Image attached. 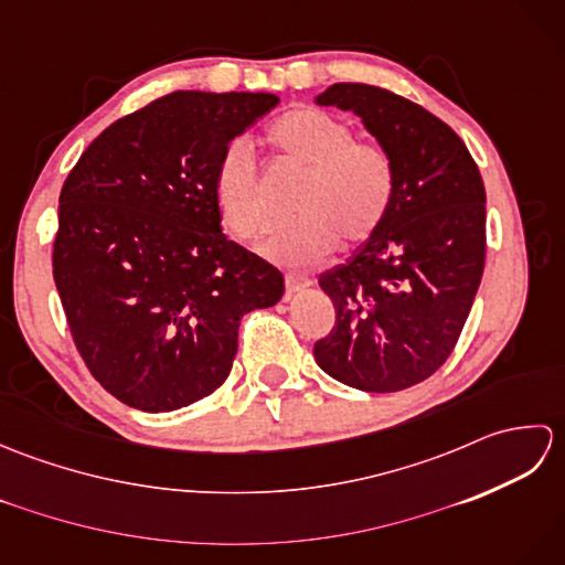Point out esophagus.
<instances>
[{"instance_id":"34e87169","label":"esophagus","mask_w":565,"mask_h":565,"mask_svg":"<svg viewBox=\"0 0 565 565\" xmlns=\"http://www.w3.org/2000/svg\"><path fill=\"white\" fill-rule=\"evenodd\" d=\"M284 281H286V291H289V294L308 289V286L313 284V279H310V276H306V274H286Z\"/></svg>"}]
</instances>
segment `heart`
Segmentation results:
<instances>
[{
  "mask_svg": "<svg viewBox=\"0 0 565 565\" xmlns=\"http://www.w3.org/2000/svg\"><path fill=\"white\" fill-rule=\"evenodd\" d=\"M276 160L303 172L294 196L296 218L274 227L264 255L279 264H308L344 245H362L386 223L395 196V167L386 148L354 138L350 124L316 106L281 114L264 134ZM211 194L223 225L249 243L267 227L259 174L239 142L213 170Z\"/></svg>",
  "mask_w": 565,
  "mask_h": 565,
  "instance_id": "obj_1",
  "label": "heart"
}]
</instances>
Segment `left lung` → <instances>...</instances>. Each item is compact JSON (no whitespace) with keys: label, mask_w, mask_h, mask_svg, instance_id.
Returning a JSON list of instances; mask_svg holds the SVG:
<instances>
[{"label":"left lung","mask_w":565,"mask_h":565,"mask_svg":"<svg viewBox=\"0 0 565 565\" xmlns=\"http://www.w3.org/2000/svg\"><path fill=\"white\" fill-rule=\"evenodd\" d=\"M354 111L395 167L386 223L318 279L334 326L318 366L344 386L393 393L454 352L486 264V186L463 140L423 106L374 84L340 82L316 99Z\"/></svg>","instance_id":"left-lung-1"}]
</instances>
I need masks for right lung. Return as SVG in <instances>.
I'll use <instances>...</instances> for the list:
<instances>
[{
	"label": "right lung",
	"mask_w": 565,
	"mask_h": 565,
	"mask_svg": "<svg viewBox=\"0 0 565 565\" xmlns=\"http://www.w3.org/2000/svg\"><path fill=\"white\" fill-rule=\"evenodd\" d=\"M264 92H172L118 118L72 167L53 279L72 340L114 398L170 413L223 386L239 318L284 296L267 259L221 233L213 170L271 111Z\"/></svg>",
	"instance_id": "add662e5"
}]
</instances>
